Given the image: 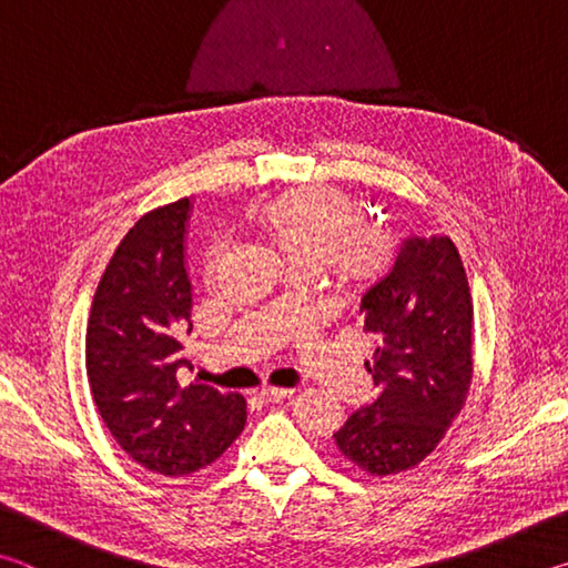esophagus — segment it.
I'll list each match as a JSON object with an SVG mask.
<instances>
[{
	"label": "esophagus",
	"mask_w": 568,
	"mask_h": 568,
	"mask_svg": "<svg viewBox=\"0 0 568 568\" xmlns=\"http://www.w3.org/2000/svg\"><path fill=\"white\" fill-rule=\"evenodd\" d=\"M291 393L293 390H287V388H261V390H257V398L265 400V403H275V400L287 398Z\"/></svg>",
	"instance_id": "34e87169"
}]
</instances>
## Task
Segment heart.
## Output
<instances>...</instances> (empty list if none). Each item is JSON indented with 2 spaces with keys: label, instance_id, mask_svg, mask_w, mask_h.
<instances>
[{
  "label": "heart",
  "instance_id": "1",
  "mask_svg": "<svg viewBox=\"0 0 568 568\" xmlns=\"http://www.w3.org/2000/svg\"><path fill=\"white\" fill-rule=\"evenodd\" d=\"M261 235L287 273H318L328 267L343 291H363L386 275L390 240L368 225V210L348 190L311 185L265 203L255 213ZM220 247L210 253L215 261Z\"/></svg>",
  "mask_w": 568,
  "mask_h": 568
}]
</instances>
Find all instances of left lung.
Returning a JSON list of instances; mask_svg holds the SVG:
<instances>
[{
	"label": "left lung",
	"mask_w": 568,
	"mask_h": 568,
	"mask_svg": "<svg viewBox=\"0 0 568 568\" xmlns=\"http://www.w3.org/2000/svg\"><path fill=\"white\" fill-rule=\"evenodd\" d=\"M361 315L378 343L365 371L381 393L333 438L355 468L396 476L434 454L474 378V301L454 240L408 237Z\"/></svg>",
	"instance_id": "obj_1"
}]
</instances>
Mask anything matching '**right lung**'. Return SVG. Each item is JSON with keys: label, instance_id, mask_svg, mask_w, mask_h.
<instances>
[{"label": "right lung", "instance_id": "obj_1", "mask_svg": "<svg viewBox=\"0 0 568 568\" xmlns=\"http://www.w3.org/2000/svg\"><path fill=\"white\" fill-rule=\"evenodd\" d=\"M190 200L142 215L122 237L92 297L84 338L90 390L104 426L134 464L160 476H190L243 434L240 393L182 386V333H190L185 267Z\"/></svg>", "mask_w": 568, "mask_h": 568}]
</instances>
